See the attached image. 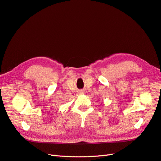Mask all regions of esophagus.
<instances>
[{
    "label": "esophagus",
    "mask_w": 161,
    "mask_h": 161,
    "mask_svg": "<svg viewBox=\"0 0 161 161\" xmlns=\"http://www.w3.org/2000/svg\"><path fill=\"white\" fill-rule=\"evenodd\" d=\"M79 94H84V91H82V90L79 91Z\"/></svg>",
    "instance_id": "34e87169"
}]
</instances>
